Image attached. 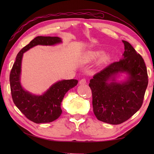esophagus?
Returning a JSON list of instances; mask_svg holds the SVG:
<instances>
[{"label": "esophagus", "instance_id": "34e87169", "mask_svg": "<svg viewBox=\"0 0 154 154\" xmlns=\"http://www.w3.org/2000/svg\"><path fill=\"white\" fill-rule=\"evenodd\" d=\"M86 83V79H82L79 81V84L81 85H84Z\"/></svg>", "mask_w": 154, "mask_h": 154}]
</instances>
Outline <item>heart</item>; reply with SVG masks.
I'll return each instance as SVG.
<instances>
[{"mask_svg": "<svg viewBox=\"0 0 154 154\" xmlns=\"http://www.w3.org/2000/svg\"><path fill=\"white\" fill-rule=\"evenodd\" d=\"M103 54V51L100 50H94V51H91L87 54V60L88 61H93L95 59L100 57ZM109 59V56L107 55H103L102 57H101V61H106Z\"/></svg>", "mask_w": 154, "mask_h": 154, "instance_id": "heart-1", "label": "heart"}]
</instances>
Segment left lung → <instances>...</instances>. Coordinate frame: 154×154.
<instances>
[{
  "instance_id": "obj_1",
  "label": "left lung",
  "mask_w": 154,
  "mask_h": 154,
  "mask_svg": "<svg viewBox=\"0 0 154 154\" xmlns=\"http://www.w3.org/2000/svg\"><path fill=\"white\" fill-rule=\"evenodd\" d=\"M122 42L125 50L122 60L96 73L89 85L94 115L99 120L110 124L125 122L141 108L148 84L143 59L131 44ZM123 72L129 75V79L123 83L116 82L114 76Z\"/></svg>"
}]
</instances>
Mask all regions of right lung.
Returning a JSON list of instances; mask_svg holds the SVG:
<instances>
[{
	"mask_svg": "<svg viewBox=\"0 0 154 154\" xmlns=\"http://www.w3.org/2000/svg\"><path fill=\"white\" fill-rule=\"evenodd\" d=\"M61 42V38L37 36L19 51L10 73L12 98L21 112L35 123H48L57 119L62 112L61 103L67 91L76 86V79L63 80L54 84L41 96L33 95L23 89L20 82L23 54L37 45H51Z\"/></svg>",
	"mask_w": 154,
	"mask_h": 154,
	"instance_id": "obj_1",
	"label": "right lung"
}]
</instances>
